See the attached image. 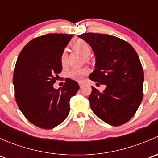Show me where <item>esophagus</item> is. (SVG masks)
<instances>
[{"instance_id":"1","label":"esophagus","mask_w":158,"mask_h":158,"mask_svg":"<svg viewBox=\"0 0 158 158\" xmlns=\"http://www.w3.org/2000/svg\"><path fill=\"white\" fill-rule=\"evenodd\" d=\"M79 86L82 87V85H83V82H79Z\"/></svg>"}]
</instances>
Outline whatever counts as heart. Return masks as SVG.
Wrapping results in <instances>:
<instances>
[{
  "instance_id": "obj_1",
  "label": "heart",
  "mask_w": 158,
  "mask_h": 158,
  "mask_svg": "<svg viewBox=\"0 0 158 158\" xmlns=\"http://www.w3.org/2000/svg\"><path fill=\"white\" fill-rule=\"evenodd\" d=\"M71 47L75 50L79 51V52L82 54L84 56H85L87 61H89V56L92 52V49H91L90 45L89 43L82 39H78L73 41L71 44ZM60 64L63 67H65L67 64V52L66 51H63L60 57ZM89 73V69L87 68H73L69 70L67 73V77L73 80L80 82L82 81L85 76Z\"/></svg>"
}]
</instances>
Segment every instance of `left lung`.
Listing matches in <instances>:
<instances>
[{
  "instance_id": "1",
  "label": "left lung",
  "mask_w": 158,
  "mask_h": 158,
  "mask_svg": "<svg viewBox=\"0 0 158 158\" xmlns=\"http://www.w3.org/2000/svg\"><path fill=\"white\" fill-rule=\"evenodd\" d=\"M79 37L89 43L95 55L89 79L106 86L103 92L92 87L91 109L109 125L126 123L143 99L144 71L138 53L128 42L111 35L85 33Z\"/></svg>"
}]
</instances>
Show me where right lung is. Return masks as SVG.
Returning <instances> with one entry per match:
<instances>
[{"label":"right lung","mask_w":158,"mask_h":158,"mask_svg":"<svg viewBox=\"0 0 158 158\" xmlns=\"http://www.w3.org/2000/svg\"><path fill=\"white\" fill-rule=\"evenodd\" d=\"M73 35L49 33L34 38L20 52L13 83L16 102L30 122L52 129L69 113V101L79 90L77 82L67 79L60 89L53 88L62 71L60 57Z\"/></svg>","instance_id":"right-lung-1"}]
</instances>
